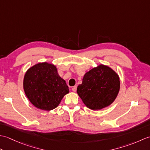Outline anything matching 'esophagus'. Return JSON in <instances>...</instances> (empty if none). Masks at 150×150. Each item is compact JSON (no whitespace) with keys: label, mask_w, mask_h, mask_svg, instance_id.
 <instances>
[{"label":"esophagus","mask_w":150,"mask_h":150,"mask_svg":"<svg viewBox=\"0 0 150 150\" xmlns=\"http://www.w3.org/2000/svg\"><path fill=\"white\" fill-rule=\"evenodd\" d=\"M72 91L73 92H76V91H77V86H75L72 88Z\"/></svg>","instance_id":"esophagus-1"}]
</instances>
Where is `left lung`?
Instances as JSON below:
<instances>
[{"instance_id":"obj_1","label":"left lung","mask_w":150,"mask_h":150,"mask_svg":"<svg viewBox=\"0 0 150 150\" xmlns=\"http://www.w3.org/2000/svg\"><path fill=\"white\" fill-rule=\"evenodd\" d=\"M120 84L119 75L110 67L101 64L85 73L77 93L89 109L100 110L115 100Z\"/></svg>"}]
</instances>
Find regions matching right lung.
Segmentation results:
<instances>
[{
	"label": "right lung",
	"instance_id": "add662e5",
	"mask_svg": "<svg viewBox=\"0 0 150 150\" xmlns=\"http://www.w3.org/2000/svg\"><path fill=\"white\" fill-rule=\"evenodd\" d=\"M24 93L38 109L50 111L59 106L69 88L57 67L48 62L36 64L28 69L23 81Z\"/></svg>",
	"mask_w": 150,
	"mask_h": 150
}]
</instances>
